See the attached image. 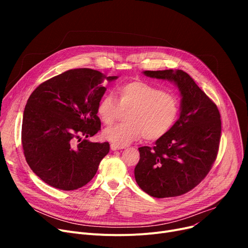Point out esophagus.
<instances>
[{"label":"esophagus","instance_id":"obj_1","mask_svg":"<svg viewBox=\"0 0 248 248\" xmlns=\"http://www.w3.org/2000/svg\"><path fill=\"white\" fill-rule=\"evenodd\" d=\"M110 149H111L112 151H117V150H123V149H124V146L115 145V144H111V145H110Z\"/></svg>","mask_w":248,"mask_h":248}]
</instances>
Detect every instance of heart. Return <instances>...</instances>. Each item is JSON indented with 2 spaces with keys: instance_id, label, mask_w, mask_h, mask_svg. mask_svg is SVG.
Here are the masks:
<instances>
[{
  "instance_id": "b5f03b06",
  "label": "heart",
  "mask_w": 248,
  "mask_h": 248,
  "mask_svg": "<svg viewBox=\"0 0 248 248\" xmlns=\"http://www.w3.org/2000/svg\"><path fill=\"white\" fill-rule=\"evenodd\" d=\"M115 95L116 101L107 94L96 106L98 119L106 125L119 119L121 110H127L124 124L108 127L102 133L112 144L124 146L141 137L147 140H160L170 132L178 119V98L149 82H125L117 86Z\"/></svg>"
}]
</instances>
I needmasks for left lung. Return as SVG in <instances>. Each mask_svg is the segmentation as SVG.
I'll return each mask as SVG.
<instances>
[{"label":"left lung","mask_w":248,"mask_h":248,"mask_svg":"<svg viewBox=\"0 0 248 248\" xmlns=\"http://www.w3.org/2000/svg\"><path fill=\"white\" fill-rule=\"evenodd\" d=\"M148 77L173 82L180 91V116L155 147H140L135 178L155 198L176 197L196 187L216 160L221 135L216 104L183 70L144 71Z\"/></svg>","instance_id":"obj_1"}]
</instances>
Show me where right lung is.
Listing matches in <instances>:
<instances>
[{"mask_svg": "<svg viewBox=\"0 0 248 248\" xmlns=\"http://www.w3.org/2000/svg\"><path fill=\"white\" fill-rule=\"evenodd\" d=\"M106 76L89 68L65 71L41 83L26 104L22 146L31 170L46 184L71 191L94 177L109 144L87 138L100 131L96 106L107 88Z\"/></svg>", "mask_w": 248, "mask_h": 248, "instance_id": "obj_1", "label": "right lung"}]
</instances>
